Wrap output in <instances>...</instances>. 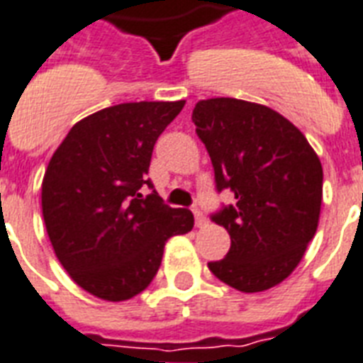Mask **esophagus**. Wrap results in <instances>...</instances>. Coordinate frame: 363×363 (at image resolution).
<instances>
[{"mask_svg":"<svg viewBox=\"0 0 363 363\" xmlns=\"http://www.w3.org/2000/svg\"><path fill=\"white\" fill-rule=\"evenodd\" d=\"M193 213H195V225H196V227L202 228V227H206V225H208L204 213H202V211H200L199 208H195V210H193Z\"/></svg>","mask_w":363,"mask_h":363,"instance_id":"1","label":"esophagus"}]
</instances>
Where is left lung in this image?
Returning a JSON list of instances; mask_svg holds the SVG:
<instances>
[{
    "label": "left lung",
    "mask_w": 363,
    "mask_h": 363,
    "mask_svg": "<svg viewBox=\"0 0 363 363\" xmlns=\"http://www.w3.org/2000/svg\"><path fill=\"white\" fill-rule=\"evenodd\" d=\"M193 123L210 153L217 191L236 199L211 216L230 234V249L208 268L236 291H268L294 272L317 232L320 159L296 125L264 104L199 101Z\"/></svg>",
    "instance_id": "left-lung-1"
}]
</instances>
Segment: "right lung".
I'll return each instance as SVG.
<instances>
[{
  "label": "right lung",
  "mask_w": 363,
  "mask_h": 363,
  "mask_svg": "<svg viewBox=\"0 0 363 363\" xmlns=\"http://www.w3.org/2000/svg\"><path fill=\"white\" fill-rule=\"evenodd\" d=\"M185 101L103 108L72 127L43 178V217L57 260L84 291L106 301L140 294L157 274L168 238L195 225L147 185L159 135Z\"/></svg>",
  "instance_id": "add662e5"
}]
</instances>
